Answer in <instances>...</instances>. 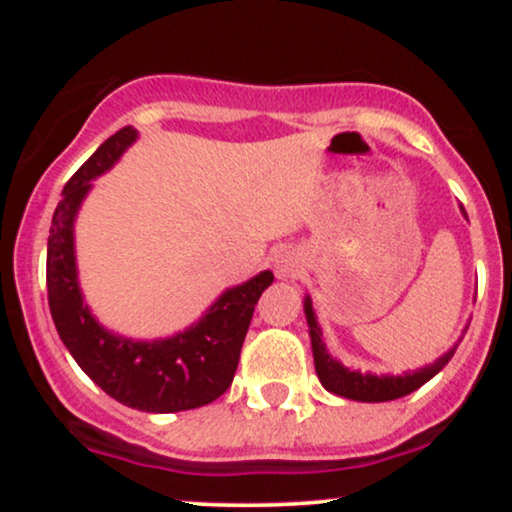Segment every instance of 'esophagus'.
<instances>
[{
	"label": "esophagus",
	"mask_w": 512,
	"mask_h": 512,
	"mask_svg": "<svg viewBox=\"0 0 512 512\" xmlns=\"http://www.w3.org/2000/svg\"><path fill=\"white\" fill-rule=\"evenodd\" d=\"M274 272L279 276H296L303 272V260L296 250H281L274 257Z\"/></svg>",
	"instance_id": "esophagus-1"
}]
</instances>
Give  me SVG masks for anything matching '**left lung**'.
I'll return each mask as SVG.
<instances>
[{"label":"left lung","instance_id":"left-lung-1","mask_svg":"<svg viewBox=\"0 0 512 512\" xmlns=\"http://www.w3.org/2000/svg\"><path fill=\"white\" fill-rule=\"evenodd\" d=\"M305 317H308V327H310V342H313V356H315V370L320 383L325 385V390L334 392V395L346 397V399H356V402H390V399H399L409 392L419 390L421 385L428 383L433 375L440 373L445 368V363L450 361L455 349L448 351L445 356H440L433 366H426L416 373H404V375H361L358 370H349L344 368L342 363H337L334 358L327 354L325 344H322V332L317 327L315 313H313V303L310 298H305Z\"/></svg>","mask_w":512,"mask_h":512}]
</instances>
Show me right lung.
Wrapping results in <instances>:
<instances>
[{"label": "right lung", "instance_id": "obj_1", "mask_svg": "<svg viewBox=\"0 0 512 512\" xmlns=\"http://www.w3.org/2000/svg\"><path fill=\"white\" fill-rule=\"evenodd\" d=\"M134 137L132 127H122L64 185L48 238V303L64 346L93 383L127 407L170 414L204 407L231 387L255 305L274 274L226 291L207 317L173 339L144 344L105 332L81 301L72 223L88 180L113 166Z\"/></svg>", "mask_w": 512, "mask_h": 512}]
</instances>
